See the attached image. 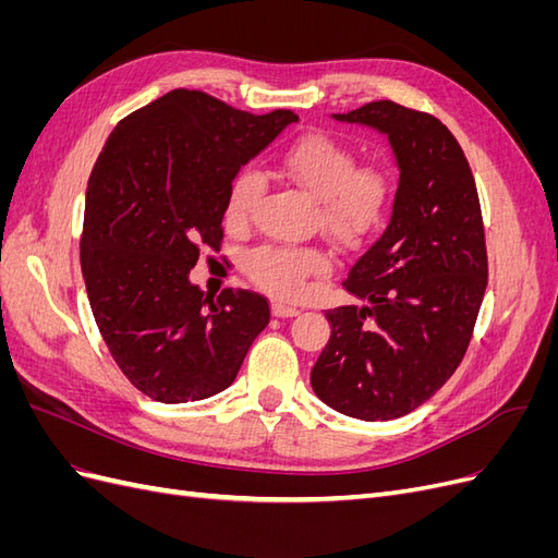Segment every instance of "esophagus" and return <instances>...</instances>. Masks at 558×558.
<instances>
[{"instance_id":"obj_1","label":"esophagus","mask_w":558,"mask_h":558,"mask_svg":"<svg viewBox=\"0 0 558 558\" xmlns=\"http://www.w3.org/2000/svg\"><path fill=\"white\" fill-rule=\"evenodd\" d=\"M272 314L279 318H293L300 314V310L295 305H286V302H272Z\"/></svg>"}]
</instances>
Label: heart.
Instances as JSON below:
<instances>
[{"instance_id":"1","label":"heart","mask_w":558,"mask_h":558,"mask_svg":"<svg viewBox=\"0 0 558 558\" xmlns=\"http://www.w3.org/2000/svg\"><path fill=\"white\" fill-rule=\"evenodd\" d=\"M281 172L316 199L318 226L342 246H356L375 234L393 202V177L381 165H361L356 150L328 134H307L281 158ZM263 183L256 172L234 177L226 223L234 230L251 221ZM328 269V258L312 248L267 244L248 253L246 272L269 293L295 298L310 277Z\"/></svg>"}]
</instances>
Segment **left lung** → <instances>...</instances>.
<instances>
[{"instance_id":"8db88e82","label":"left lung","mask_w":558,"mask_h":558,"mask_svg":"<svg viewBox=\"0 0 558 558\" xmlns=\"http://www.w3.org/2000/svg\"><path fill=\"white\" fill-rule=\"evenodd\" d=\"M332 118L386 134L400 179L391 221L342 281L361 305L326 312L332 330L312 388L347 416L391 421L440 391L465 356L488 277L477 185L430 113L381 99Z\"/></svg>"}]
</instances>
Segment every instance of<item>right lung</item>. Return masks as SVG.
Returning <instances> with one entry per match:
<instances>
[{"instance_id":"1","label":"right lung","mask_w":558,"mask_h":558,"mask_svg":"<svg viewBox=\"0 0 558 558\" xmlns=\"http://www.w3.org/2000/svg\"><path fill=\"white\" fill-rule=\"evenodd\" d=\"M291 123L293 111L253 116L179 88L109 134L86 191L81 269L116 365L148 398L221 393L269 324L263 295L214 300L191 269L221 246L234 177Z\"/></svg>"}]
</instances>
